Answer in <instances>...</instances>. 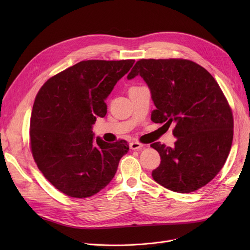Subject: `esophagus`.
<instances>
[{"instance_id": "34e87169", "label": "esophagus", "mask_w": 250, "mask_h": 250, "mask_svg": "<svg viewBox=\"0 0 250 250\" xmlns=\"http://www.w3.org/2000/svg\"><path fill=\"white\" fill-rule=\"evenodd\" d=\"M144 147L143 144H141L140 142H132L129 144V148L132 150H140Z\"/></svg>"}]
</instances>
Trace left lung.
Instances as JSON below:
<instances>
[{
  "mask_svg": "<svg viewBox=\"0 0 250 250\" xmlns=\"http://www.w3.org/2000/svg\"><path fill=\"white\" fill-rule=\"evenodd\" d=\"M141 76L156 109L151 120L174 125V147L151 145L161 157L156 182L175 192L205 187L224 166L233 140V116L213 76L188 60H140L127 79Z\"/></svg>",
  "mask_w": 250,
  "mask_h": 250,
  "instance_id": "obj_1",
  "label": "left lung"
}]
</instances>
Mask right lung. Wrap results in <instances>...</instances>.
<instances>
[{
	"label": "right lung",
	"instance_id": "add662e5",
	"mask_svg": "<svg viewBox=\"0 0 250 250\" xmlns=\"http://www.w3.org/2000/svg\"><path fill=\"white\" fill-rule=\"evenodd\" d=\"M134 60H89L50 78L38 91L30 118L31 152L57 189L83 199L106 187L129 149L94 139L92 125L107 112L105 100Z\"/></svg>",
	"mask_w": 250,
	"mask_h": 250
}]
</instances>
